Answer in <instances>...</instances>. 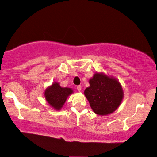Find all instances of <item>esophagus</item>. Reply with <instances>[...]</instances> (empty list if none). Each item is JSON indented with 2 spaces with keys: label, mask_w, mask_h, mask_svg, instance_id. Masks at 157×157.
Wrapping results in <instances>:
<instances>
[{
  "label": "esophagus",
  "mask_w": 157,
  "mask_h": 157,
  "mask_svg": "<svg viewBox=\"0 0 157 157\" xmlns=\"http://www.w3.org/2000/svg\"><path fill=\"white\" fill-rule=\"evenodd\" d=\"M77 89H78V91H81L82 86H80V85H78V86H77Z\"/></svg>",
  "instance_id": "1"
}]
</instances>
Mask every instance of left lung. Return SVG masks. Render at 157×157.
<instances>
[{
    "label": "left lung",
    "mask_w": 157,
    "mask_h": 157,
    "mask_svg": "<svg viewBox=\"0 0 157 157\" xmlns=\"http://www.w3.org/2000/svg\"><path fill=\"white\" fill-rule=\"evenodd\" d=\"M84 95L90 106L98 115H107L117 109L123 98L121 84L114 78L96 73L89 80Z\"/></svg>",
    "instance_id": "left-lung-1"
}]
</instances>
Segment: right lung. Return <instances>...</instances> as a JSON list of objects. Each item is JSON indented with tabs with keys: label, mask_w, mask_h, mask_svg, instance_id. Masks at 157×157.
I'll use <instances>...</instances> for the list:
<instances>
[{
	"label": "right lung",
	"mask_w": 157,
	"mask_h": 157,
	"mask_svg": "<svg viewBox=\"0 0 157 157\" xmlns=\"http://www.w3.org/2000/svg\"><path fill=\"white\" fill-rule=\"evenodd\" d=\"M73 93L70 88H62L57 82H55L45 91V98L50 106L57 110L61 109L67 97Z\"/></svg>",
	"instance_id": "right-lung-1"
}]
</instances>
